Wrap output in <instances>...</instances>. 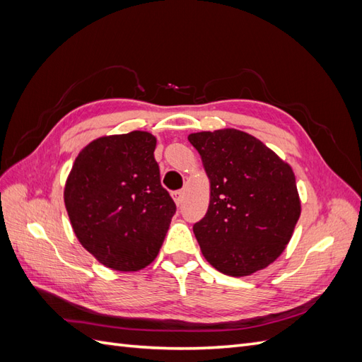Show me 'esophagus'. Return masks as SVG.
Segmentation results:
<instances>
[{"instance_id": "34e87169", "label": "esophagus", "mask_w": 362, "mask_h": 362, "mask_svg": "<svg viewBox=\"0 0 362 362\" xmlns=\"http://www.w3.org/2000/svg\"><path fill=\"white\" fill-rule=\"evenodd\" d=\"M172 196H173L175 202H177V205H181V204H182V199H184V192H182V190L173 192V193H172Z\"/></svg>"}]
</instances>
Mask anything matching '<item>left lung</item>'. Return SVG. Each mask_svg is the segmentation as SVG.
Segmentation results:
<instances>
[{
  "label": "left lung",
  "instance_id": "8db88e82",
  "mask_svg": "<svg viewBox=\"0 0 362 362\" xmlns=\"http://www.w3.org/2000/svg\"><path fill=\"white\" fill-rule=\"evenodd\" d=\"M210 178V205L193 233L210 264L229 276L267 267L290 242L300 216L291 168L238 129L194 133Z\"/></svg>",
  "mask_w": 362,
  "mask_h": 362
}]
</instances>
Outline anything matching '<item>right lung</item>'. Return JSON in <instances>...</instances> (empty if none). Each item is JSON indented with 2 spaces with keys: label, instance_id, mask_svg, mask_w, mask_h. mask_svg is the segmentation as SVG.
<instances>
[{
  "label": "right lung",
  "instance_id": "obj_1",
  "mask_svg": "<svg viewBox=\"0 0 362 362\" xmlns=\"http://www.w3.org/2000/svg\"><path fill=\"white\" fill-rule=\"evenodd\" d=\"M156 137L93 140L75 158L64 205L80 243L104 266L133 272L154 261L177 205L160 181Z\"/></svg>",
  "mask_w": 362,
  "mask_h": 362
}]
</instances>
